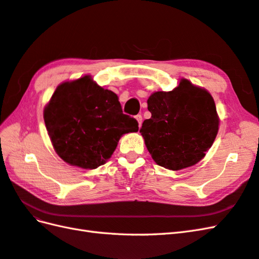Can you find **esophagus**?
<instances>
[{
	"instance_id": "1",
	"label": "esophagus",
	"mask_w": 259,
	"mask_h": 259,
	"mask_svg": "<svg viewBox=\"0 0 259 259\" xmlns=\"http://www.w3.org/2000/svg\"><path fill=\"white\" fill-rule=\"evenodd\" d=\"M135 118H136V121L138 122V126H142V122H143V116L141 115V114H137L136 116H135Z\"/></svg>"
}]
</instances>
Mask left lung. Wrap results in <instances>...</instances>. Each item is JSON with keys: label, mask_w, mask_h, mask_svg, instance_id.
I'll return each instance as SVG.
<instances>
[{"label": "left lung", "mask_w": 259, "mask_h": 259, "mask_svg": "<svg viewBox=\"0 0 259 259\" xmlns=\"http://www.w3.org/2000/svg\"><path fill=\"white\" fill-rule=\"evenodd\" d=\"M151 117L141 133L157 165L180 170L199 162L212 146L219 117L211 94L182 79L175 90L147 100Z\"/></svg>", "instance_id": "obj_1"}]
</instances>
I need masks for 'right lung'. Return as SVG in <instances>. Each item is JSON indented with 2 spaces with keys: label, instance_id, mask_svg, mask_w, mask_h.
<instances>
[{
  "label": "right lung",
  "instance_id": "right-lung-1",
  "mask_svg": "<svg viewBox=\"0 0 259 259\" xmlns=\"http://www.w3.org/2000/svg\"><path fill=\"white\" fill-rule=\"evenodd\" d=\"M56 153L66 162L84 169L103 165L119 137L138 131V122L123 114L114 92L84 75L61 83L44 111Z\"/></svg>",
  "mask_w": 259,
  "mask_h": 259
}]
</instances>
